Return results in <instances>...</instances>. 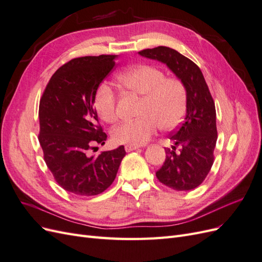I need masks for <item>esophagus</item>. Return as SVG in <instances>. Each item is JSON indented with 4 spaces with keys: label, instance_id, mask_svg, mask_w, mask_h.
<instances>
[{
    "label": "esophagus",
    "instance_id": "34e87169",
    "mask_svg": "<svg viewBox=\"0 0 262 262\" xmlns=\"http://www.w3.org/2000/svg\"><path fill=\"white\" fill-rule=\"evenodd\" d=\"M138 148H139V146H136V145H125L124 146L125 152H132V150L138 149Z\"/></svg>",
    "mask_w": 262,
    "mask_h": 262
}]
</instances>
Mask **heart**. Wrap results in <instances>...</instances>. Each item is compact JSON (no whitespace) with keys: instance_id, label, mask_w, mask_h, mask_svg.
I'll return each instance as SVG.
<instances>
[{"instance_id":"b5f03b06","label":"heart","mask_w":262,"mask_h":262,"mask_svg":"<svg viewBox=\"0 0 262 262\" xmlns=\"http://www.w3.org/2000/svg\"><path fill=\"white\" fill-rule=\"evenodd\" d=\"M117 81L128 91L142 96L138 115L113 130L117 144L143 145L158 128L169 131L177 128L187 113L188 92L178 77H166L164 71L149 64L134 66L117 76ZM94 108L101 120L115 123L118 119L116 94L107 84H100L93 98Z\"/></svg>"}]
</instances>
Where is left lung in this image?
Masks as SVG:
<instances>
[{"label":"left lung","instance_id":"8db88e82","mask_svg":"<svg viewBox=\"0 0 262 262\" xmlns=\"http://www.w3.org/2000/svg\"><path fill=\"white\" fill-rule=\"evenodd\" d=\"M139 54L164 63L187 87L185 120L177 131L170 133L173 145L165 148L166 160L156 177L177 191L192 190L202 184L211 170L217 140L215 105L209 87L200 68L176 50L161 46ZM177 146L181 147L179 152L176 150Z\"/></svg>","mask_w":262,"mask_h":262}]
</instances>
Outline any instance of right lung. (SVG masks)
Segmentation results:
<instances>
[{
  "mask_svg": "<svg viewBox=\"0 0 262 262\" xmlns=\"http://www.w3.org/2000/svg\"><path fill=\"white\" fill-rule=\"evenodd\" d=\"M117 55L101 54L69 61L51 76L39 104V143L45 162L67 191L82 196L101 193L113 184L125 155L124 146L90 156L105 144L93 98L116 66Z\"/></svg>",
  "mask_w": 262,
  "mask_h": 262,
  "instance_id": "right-lung-1",
  "label": "right lung"
}]
</instances>
